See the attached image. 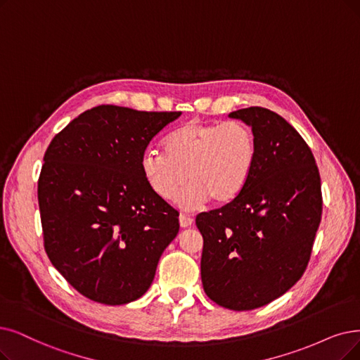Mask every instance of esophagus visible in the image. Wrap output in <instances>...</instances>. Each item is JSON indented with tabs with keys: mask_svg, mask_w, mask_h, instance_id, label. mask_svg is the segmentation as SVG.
Wrapping results in <instances>:
<instances>
[{
	"mask_svg": "<svg viewBox=\"0 0 360 360\" xmlns=\"http://www.w3.org/2000/svg\"><path fill=\"white\" fill-rule=\"evenodd\" d=\"M179 220H180V226L181 227H189V226L193 224V219L189 217V215H186V214H180Z\"/></svg>",
	"mask_w": 360,
	"mask_h": 360,
	"instance_id": "1",
	"label": "esophagus"
}]
</instances>
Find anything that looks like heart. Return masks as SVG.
<instances>
[{
  "label": "heart",
  "mask_w": 360,
  "mask_h": 360,
  "mask_svg": "<svg viewBox=\"0 0 360 360\" xmlns=\"http://www.w3.org/2000/svg\"><path fill=\"white\" fill-rule=\"evenodd\" d=\"M164 149H148L140 160L141 174L160 198L174 199L188 181L179 205L193 210L211 199L226 205L248 186L257 165V140L242 122L192 120L174 128Z\"/></svg>",
  "instance_id": "obj_1"
}]
</instances>
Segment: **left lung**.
Listing matches in <instances>:
<instances>
[{"label": "left lung", "mask_w": 360, "mask_h": 360, "mask_svg": "<svg viewBox=\"0 0 360 360\" xmlns=\"http://www.w3.org/2000/svg\"><path fill=\"white\" fill-rule=\"evenodd\" d=\"M257 140L252 177L235 200L196 215L204 238L200 278L221 307L252 310L300 281L322 215L321 176L295 128L264 108L229 113Z\"/></svg>", "instance_id": "8db88e82"}]
</instances>
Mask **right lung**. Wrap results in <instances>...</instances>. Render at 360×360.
Wrapping results in <instances>:
<instances>
[{
  "label": "right lung",
  "mask_w": 360,
  "mask_h": 360,
  "mask_svg": "<svg viewBox=\"0 0 360 360\" xmlns=\"http://www.w3.org/2000/svg\"><path fill=\"white\" fill-rule=\"evenodd\" d=\"M181 112L102 105L56 134L38 180L44 248L74 288L109 306L145 294L179 233V212L153 193L140 160Z\"/></svg>",
  "instance_id": "add662e5"
}]
</instances>
